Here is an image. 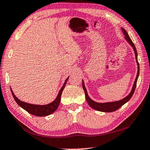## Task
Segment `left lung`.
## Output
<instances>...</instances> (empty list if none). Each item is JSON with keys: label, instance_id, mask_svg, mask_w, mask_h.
Masks as SVG:
<instances>
[{"label": "left lung", "instance_id": "obj_1", "mask_svg": "<svg viewBox=\"0 0 150 150\" xmlns=\"http://www.w3.org/2000/svg\"><path fill=\"white\" fill-rule=\"evenodd\" d=\"M122 30L123 33V35H125V39L126 40L128 43H129L131 46L132 47V48L134 51L135 60H136V63L137 65V73L136 77H135V81L134 83V85H133L132 91H131V92L129 93L128 96L125 97V98L121 99V100L115 101H111V102H105V103H98V102H96L93 100H92V99L89 97V96H88L87 89L85 86L84 81H83V80H82L83 89L84 91H85V99H86V100L87 101L88 104L89 105V106L91 107V108H93V109H96V110H97V111H103V112H112V111H116L117 109L120 108L121 107L124 105L125 103H127V102L129 100V99H131V97H132L133 94H134L135 89V87H136L137 81V79H138L139 74V65L138 61H137V53L136 51V48H135L134 44L133 43L132 41L131 40L130 37L129 35H128L126 30H125L123 28H122Z\"/></svg>", "mask_w": 150, "mask_h": 150}]
</instances>
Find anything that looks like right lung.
I'll return each instance as SVG.
<instances>
[{
	"label": "right lung",
	"mask_w": 150,
	"mask_h": 150,
	"mask_svg": "<svg viewBox=\"0 0 150 150\" xmlns=\"http://www.w3.org/2000/svg\"><path fill=\"white\" fill-rule=\"evenodd\" d=\"M69 77L67 78L66 80L65 81V83H64L62 87L61 88L60 91H59L56 99H54L53 102H51V103H50L49 104H47V105H35V104L25 103V102L21 101L20 99H18L17 97L15 96L13 90H12L11 88V93L15 101L16 102V103H17L20 107H21L23 109L27 111L28 113L32 114L33 115L39 116V117H43V116L51 115V114L53 113L54 111H55L57 110V109L58 108L59 103H60L61 101V94H62L64 88L65 87V85L67 83V81Z\"/></svg>",
	"instance_id": "1"
}]
</instances>
